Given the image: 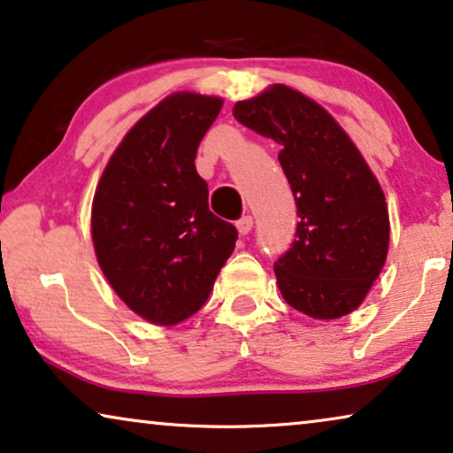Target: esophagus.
I'll use <instances>...</instances> for the list:
<instances>
[{
  "label": "esophagus",
  "instance_id": "1",
  "mask_svg": "<svg viewBox=\"0 0 453 453\" xmlns=\"http://www.w3.org/2000/svg\"><path fill=\"white\" fill-rule=\"evenodd\" d=\"M251 228H253V219H251V216H243V219L237 220V231H239L241 237L250 234Z\"/></svg>",
  "mask_w": 453,
  "mask_h": 453
}]
</instances>
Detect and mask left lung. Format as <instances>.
Here are the masks:
<instances>
[{"instance_id": "left-lung-1", "label": "left lung", "mask_w": 453, "mask_h": 453, "mask_svg": "<svg viewBox=\"0 0 453 453\" xmlns=\"http://www.w3.org/2000/svg\"><path fill=\"white\" fill-rule=\"evenodd\" d=\"M233 115L280 144L295 196L296 239L274 274L284 301L313 319L363 305L389 250L386 196L342 126L313 98L284 84L237 101Z\"/></svg>"}]
</instances>
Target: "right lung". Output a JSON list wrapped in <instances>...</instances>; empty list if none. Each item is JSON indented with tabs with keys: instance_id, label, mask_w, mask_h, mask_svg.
Segmentation results:
<instances>
[{
	"instance_id": "obj_1",
	"label": "right lung",
	"mask_w": 453,
	"mask_h": 453,
	"mask_svg": "<svg viewBox=\"0 0 453 453\" xmlns=\"http://www.w3.org/2000/svg\"><path fill=\"white\" fill-rule=\"evenodd\" d=\"M222 98L173 92L135 121L98 179L90 212L96 262L142 319L175 326L206 303L237 228L210 212L197 146Z\"/></svg>"
}]
</instances>
